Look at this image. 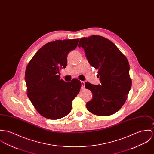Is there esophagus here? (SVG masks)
Returning <instances> with one entry per match:
<instances>
[{
	"label": "esophagus",
	"instance_id": "1",
	"mask_svg": "<svg viewBox=\"0 0 154 154\" xmlns=\"http://www.w3.org/2000/svg\"><path fill=\"white\" fill-rule=\"evenodd\" d=\"M81 84H82V88L84 89L85 88V82L81 81Z\"/></svg>",
	"mask_w": 154,
	"mask_h": 154
}]
</instances>
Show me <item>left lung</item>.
Listing matches in <instances>:
<instances>
[{
  "mask_svg": "<svg viewBox=\"0 0 154 154\" xmlns=\"http://www.w3.org/2000/svg\"><path fill=\"white\" fill-rule=\"evenodd\" d=\"M78 47L84 49L90 65L98 70L100 85L85 82L92 93L86 103L87 109L95 115L109 116L124 105L132 86L129 64L124 55L110 40L92 35L80 39Z\"/></svg>",
  "mask_w": 154,
  "mask_h": 154,
  "instance_id": "1",
  "label": "left lung"
}]
</instances>
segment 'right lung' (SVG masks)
<instances>
[{
    "mask_svg": "<svg viewBox=\"0 0 154 154\" xmlns=\"http://www.w3.org/2000/svg\"><path fill=\"white\" fill-rule=\"evenodd\" d=\"M79 39L48 42L33 56L25 71L27 95L42 116L58 119L68 115L72 100L80 91L81 82L60 79L59 70L67 66V56L75 49Z\"/></svg>",
    "mask_w": 154,
    "mask_h": 154,
    "instance_id": "right-lung-1",
    "label": "right lung"
}]
</instances>
